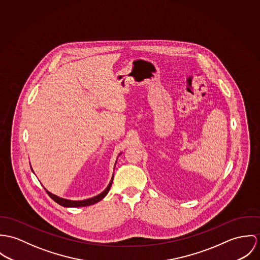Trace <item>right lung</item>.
<instances>
[{
    "label": "right lung",
    "mask_w": 260,
    "mask_h": 260,
    "mask_svg": "<svg viewBox=\"0 0 260 260\" xmlns=\"http://www.w3.org/2000/svg\"><path fill=\"white\" fill-rule=\"evenodd\" d=\"M119 154H121V152H120ZM119 154H118V155H119ZM116 160H117V159H116ZM115 167H116V165H115ZM31 171H32V170H31ZM113 179H114V174H113V176H112V179H111L109 185L107 186V188H106L103 192H101L100 194H98V196H95V197H93V198H90V199H87V200H84V201H72V200L62 199V198H59L58 196H56V194L50 192V191L47 190L46 188H45V189H46L47 193L50 196V198H51L53 201H55V202L58 203L59 205H61V206H63V207H82V206L91 205V204H94V203L102 201V200L108 194V192H109V190H110V188H111V186H112Z\"/></svg>",
    "instance_id": "obj_1"
}]
</instances>
